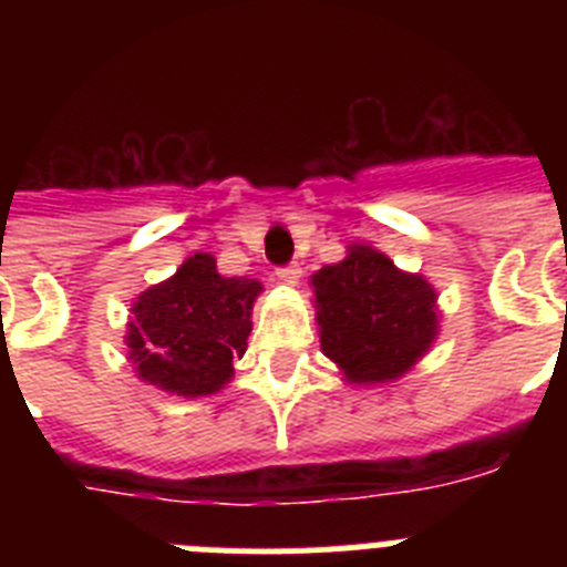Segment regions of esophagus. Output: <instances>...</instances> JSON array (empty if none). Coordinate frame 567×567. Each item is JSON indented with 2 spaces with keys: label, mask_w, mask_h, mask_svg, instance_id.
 <instances>
[{
  "label": "esophagus",
  "mask_w": 567,
  "mask_h": 567,
  "mask_svg": "<svg viewBox=\"0 0 567 567\" xmlns=\"http://www.w3.org/2000/svg\"><path fill=\"white\" fill-rule=\"evenodd\" d=\"M275 275H278L280 284H289V287H298V280H300V275H303V269H300L298 264H289V267H280Z\"/></svg>",
  "instance_id": "1"
}]
</instances>
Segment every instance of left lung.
<instances>
[{"instance_id": "8db88e82", "label": "left lung", "mask_w": 567, "mask_h": 567, "mask_svg": "<svg viewBox=\"0 0 567 567\" xmlns=\"http://www.w3.org/2000/svg\"><path fill=\"white\" fill-rule=\"evenodd\" d=\"M320 349L346 383H394L429 354L440 332L437 292L403 272L372 244H349L346 258L309 278Z\"/></svg>"}]
</instances>
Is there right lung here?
Returning <instances> with one entry per match:
<instances>
[{
	"label": "right lung",
	"instance_id": "1",
	"mask_svg": "<svg viewBox=\"0 0 567 567\" xmlns=\"http://www.w3.org/2000/svg\"><path fill=\"white\" fill-rule=\"evenodd\" d=\"M260 292V280L218 272L209 252L189 255L130 307L124 343L135 374L178 398L221 392L247 352Z\"/></svg>",
	"mask_w": 567,
	"mask_h": 567
}]
</instances>
